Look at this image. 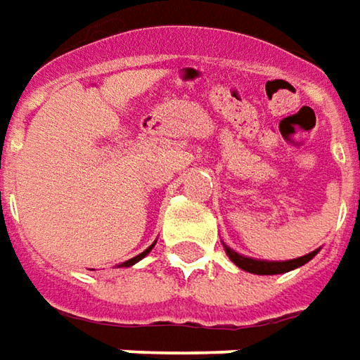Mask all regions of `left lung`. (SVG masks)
<instances>
[{
    "label": "left lung",
    "instance_id": "left-lung-1",
    "mask_svg": "<svg viewBox=\"0 0 360 360\" xmlns=\"http://www.w3.org/2000/svg\"><path fill=\"white\" fill-rule=\"evenodd\" d=\"M224 250H226V255L230 256V260H232L238 269L246 270V272H252V274H283V272H288V270H295L298 269V266H302V264H307L309 260H312V256L319 252V250H312V252L300 256V258L276 262V260H256V258L242 256L238 255V252H234L229 246H224Z\"/></svg>",
    "mask_w": 360,
    "mask_h": 360
}]
</instances>
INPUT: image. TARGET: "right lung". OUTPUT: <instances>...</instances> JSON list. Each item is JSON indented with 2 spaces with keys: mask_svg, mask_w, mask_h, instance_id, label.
<instances>
[{
  "mask_svg": "<svg viewBox=\"0 0 360 360\" xmlns=\"http://www.w3.org/2000/svg\"><path fill=\"white\" fill-rule=\"evenodd\" d=\"M154 244H156V242H154ZM154 244H152V246H148V248H146V250H144V252H142V255L134 256V258H130V260H126V262H122V264H120V266H131V264H136V262H138V260H142V258H144V256L148 255V252H150V250H152V248H154Z\"/></svg>",
  "mask_w": 360,
  "mask_h": 360,
  "instance_id": "add662e5",
  "label": "right lung"
}]
</instances>
